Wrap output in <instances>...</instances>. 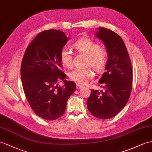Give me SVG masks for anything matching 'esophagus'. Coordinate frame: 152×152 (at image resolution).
I'll use <instances>...</instances> for the list:
<instances>
[{"label": "esophagus", "instance_id": "34e87169", "mask_svg": "<svg viewBox=\"0 0 152 152\" xmlns=\"http://www.w3.org/2000/svg\"><path fill=\"white\" fill-rule=\"evenodd\" d=\"M77 89H78V90H79V89H80V88H82L83 86H82V85H80V84H77Z\"/></svg>", "mask_w": 152, "mask_h": 152}]
</instances>
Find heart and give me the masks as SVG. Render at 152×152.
Masks as SVG:
<instances>
[{
    "label": "heart",
    "instance_id": "heart-1",
    "mask_svg": "<svg viewBox=\"0 0 152 152\" xmlns=\"http://www.w3.org/2000/svg\"><path fill=\"white\" fill-rule=\"evenodd\" d=\"M77 53L86 55L83 68H75L69 73L70 80L79 84H86L94 76V73L88 66L97 73H101L108 62V53L106 48L101 47L97 42L88 37H83L73 43ZM60 59L62 64L67 68L73 65V53L68 48L64 47L61 51Z\"/></svg>",
    "mask_w": 152,
    "mask_h": 152
}]
</instances>
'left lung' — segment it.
Returning <instances> with one entry per match:
<instances>
[{
	"instance_id": "1",
	"label": "left lung",
	"mask_w": 152,
	"mask_h": 152,
	"mask_svg": "<svg viewBox=\"0 0 152 152\" xmlns=\"http://www.w3.org/2000/svg\"><path fill=\"white\" fill-rule=\"evenodd\" d=\"M96 35L104 42L108 53L106 72L99 80L104 90H91L87 106L95 117L108 119L119 113L128 101L132 89V63L126 47L117 33L100 28Z\"/></svg>"
}]
</instances>
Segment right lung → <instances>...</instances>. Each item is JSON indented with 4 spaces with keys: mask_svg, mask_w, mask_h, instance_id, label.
<instances>
[{
    "mask_svg": "<svg viewBox=\"0 0 152 152\" xmlns=\"http://www.w3.org/2000/svg\"><path fill=\"white\" fill-rule=\"evenodd\" d=\"M68 38L56 29L39 33L25 51L20 67L26 97L37 115L53 121L63 115L76 84L66 81L60 53ZM63 81L62 87L58 83Z\"/></svg>",
    "mask_w": 152,
    "mask_h": 152,
    "instance_id": "add662e5",
    "label": "right lung"
}]
</instances>
